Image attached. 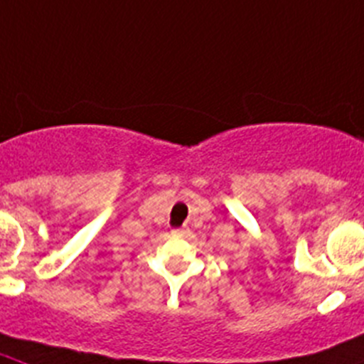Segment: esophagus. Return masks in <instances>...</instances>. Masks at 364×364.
Segmentation results:
<instances>
[{"label":"esophagus","mask_w":364,"mask_h":364,"mask_svg":"<svg viewBox=\"0 0 364 364\" xmlns=\"http://www.w3.org/2000/svg\"><path fill=\"white\" fill-rule=\"evenodd\" d=\"M172 233H174V235H179V237H185V235H188V228H176V230H172Z\"/></svg>","instance_id":"obj_1"}]
</instances>
